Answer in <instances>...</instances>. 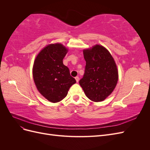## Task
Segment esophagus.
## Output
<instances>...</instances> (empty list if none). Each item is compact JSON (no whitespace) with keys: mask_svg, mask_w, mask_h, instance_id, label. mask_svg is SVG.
<instances>
[{"mask_svg":"<svg viewBox=\"0 0 150 150\" xmlns=\"http://www.w3.org/2000/svg\"><path fill=\"white\" fill-rule=\"evenodd\" d=\"M75 79H76V82H77V83H78V82H79V77H78V76H76V78H75Z\"/></svg>","mask_w":150,"mask_h":150,"instance_id":"34e87169","label":"esophagus"}]
</instances>
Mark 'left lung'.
Returning <instances> with one entry per match:
<instances>
[{"instance_id":"left-lung-1","label":"left lung","mask_w":150,"mask_h":150,"mask_svg":"<svg viewBox=\"0 0 150 150\" xmlns=\"http://www.w3.org/2000/svg\"><path fill=\"white\" fill-rule=\"evenodd\" d=\"M85 73L79 84L90 100L104 101L112 93L118 81V70L111 53L104 46L96 44L83 50Z\"/></svg>"}]
</instances>
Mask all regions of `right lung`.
<instances>
[{"mask_svg": "<svg viewBox=\"0 0 150 150\" xmlns=\"http://www.w3.org/2000/svg\"><path fill=\"white\" fill-rule=\"evenodd\" d=\"M68 49L61 43L45 46L35 57L33 67L34 83L38 91L51 103L62 101L72 85L76 83L62 60Z\"/></svg>", "mask_w": 150, "mask_h": 150, "instance_id": "obj_1", "label": "right lung"}]
</instances>
